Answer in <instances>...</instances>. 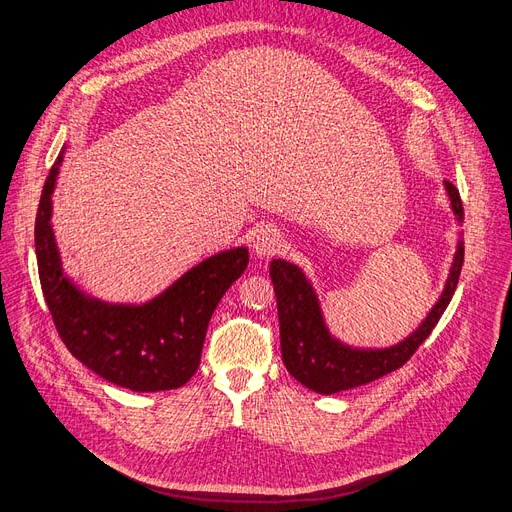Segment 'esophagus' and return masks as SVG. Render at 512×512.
Wrapping results in <instances>:
<instances>
[{
  "label": "esophagus",
  "mask_w": 512,
  "mask_h": 512,
  "mask_svg": "<svg viewBox=\"0 0 512 512\" xmlns=\"http://www.w3.org/2000/svg\"><path fill=\"white\" fill-rule=\"evenodd\" d=\"M282 246V238L272 227H266V230H259L253 238V251L259 259H268L276 255Z\"/></svg>",
  "instance_id": "esophagus-1"
}]
</instances>
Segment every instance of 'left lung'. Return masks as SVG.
Wrapping results in <instances>:
<instances>
[{
  "instance_id": "obj_1",
  "label": "left lung",
  "mask_w": 512,
  "mask_h": 512,
  "mask_svg": "<svg viewBox=\"0 0 512 512\" xmlns=\"http://www.w3.org/2000/svg\"><path fill=\"white\" fill-rule=\"evenodd\" d=\"M447 196L451 200L453 215L464 223V208L456 185L445 181ZM464 263V242L458 240L456 257L445 282V289L437 304L432 306L422 325L403 342L390 348H352L335 339L323 318L318 297L306 274L295 263L285 259H272L270 278L274 282L278 323H280V350L282 363L297 382L318 394H335L373 380L403 367L413 352L437 327L439 318L456 293Z\"/></svg>"
}]
</instances>
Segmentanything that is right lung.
<instances>
[{"label": "right lung", "instance_id": "add662e5", "mask_svg": "<svg viewBox=\"0 0 512 512\" xmlns=\"http://www.w3.org/2000/svg\"><path fill=\"white\" fill-rule=\"evenodd\" d=\"M63 162L46 177L35 217L37 272L54 327L67 350L103 380L135 390H175L200 365L204 335L225 291L249 266L238 246L204 259L147 304H107L65 276L52 232V194Z\"/></svg>", "mask_w": 512, "mask_h": 512}]
</instances>
